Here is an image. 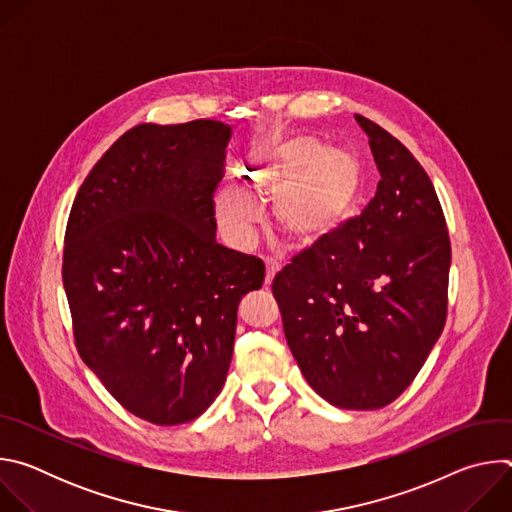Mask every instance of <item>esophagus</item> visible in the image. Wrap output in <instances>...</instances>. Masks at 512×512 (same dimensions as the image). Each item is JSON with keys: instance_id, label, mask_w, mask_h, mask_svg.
<instances>
[{"instance_id": "obj_1", "label": "esophagus", "mask_w": 512, "mask_h": 512, "mask_svg": "<svg viewBox=\"0 0 512 512\" xmlns=\"http://www.w3.org/2000/svg\"><path fill=\"white\" fill-rule=\"evenodd\" d=\"M277 271H279V263L275 259H265V285H271Z\"/></svg>"}]
</instances>
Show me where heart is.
I'll return each instance as SVG.
<instances>
[{
	"label": "heart",
	"mask_w": 512,
	"mask_h": 512,
	"mask_svg": "<svg viewBox=\"0 0 512 512\" xmlns=\"http://www.w3.org/2000/svg\"><path fill=\"white\" fill-rule=\"evenodd\" d=\"M362 178L356 152L318 135H298L253 152L239 170V186L214 192V214L233 243L247 245L259 223L255 204L275 198L273 231L289 247L310 249L348 221Z\"/></svg>",
	"instance_id": "obj_1"
}]
</instances>
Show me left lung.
<instances>
[{
    "instance_id": "left-lung-1",
    "label": "left lung",
    "mask_w": 512,
    "mask_h": 512,
    "mask_svg": "<svg viewBox=\"0 0 512 512\" xmlns=\"http://www.w3.org/2000/svg\"><path fill=\"white\" fill-rule=\"evenodd\" d=\"M354 119L381 174L377 194L271 289L310 387L334 407L367 411L395 401L442 336L452 249L421 164L389 131Z\"/></svg>"
}]
</instances>
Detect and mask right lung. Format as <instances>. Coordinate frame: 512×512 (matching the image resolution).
Listing matches in <instances>:
<instances>
[{
  "mask_svg": "<svg viewBox=\"0 0 512 512\" xmlns=\"http://www.w3.org/2000/svg\"><path fill=\"white\" fill-rule=\"evenodd\" d=\"M231 127L141 123L93 166L72 202L62 257L75 342L133 415L200 417L221 393L237 310L261 259L216 243L212 192Z\"/></svg>",
  "mask_w": 512,
  "mask_h": 512,
  "instance_id": "add662e5",
  "label": "right lung"
}]
</instances>
